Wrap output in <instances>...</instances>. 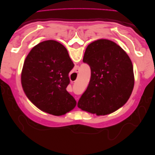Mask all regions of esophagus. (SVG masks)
<instances>
[{
  "instance_id": "esophagus-1",
  "label": "esophagus",
  "mask_w": 155,
  "mask_h": 155,
  "mask_svg": "<svg viewBox=\"0 0 155 155\" xmlns=\"http://www.w3.org/2000/svg\"><path fill=\"white\" fill-rule=\"evenodd\" d=\"M79 72V68H76V71H75V72L76 73H78ZM76 101H77V102L78 101V98H77L76 99Z\"/></svg>"
}]
</instances>
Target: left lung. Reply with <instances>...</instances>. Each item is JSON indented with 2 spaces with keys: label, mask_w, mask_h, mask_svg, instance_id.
I'll use <instances>...</instances> for the list:
<instances>
[{
  "label": "left lung",
  "mask_w": 155,
  "mask_h": 155,
  "mask_svg": "<svg viewBox=\"0 0 155 155\" xmlns=\"http://www.w3.org/2000/svg\"><path fill=\"white\" fill-rule=\"evenodd\" d=\"M83 61L90 66L91 77L78 101L79 109L106 115L127 101L134 84L133 67L119 45L107 39L94 41L87 47Z\"/></svg>",
  "instance_id": "obj_1"
}]
</instances>
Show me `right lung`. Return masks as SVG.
Segmentation results:
<instances>
[{"instance_id": "obj_1", "label": "right lung", "mask_w": 155, "mask_h": 155, "mask_svg": "<svg viewBox=\"0 0 155 155\" xmlns=\"http://www.w3.org/2000/svg\"><path fill=\"white\" fill-rule=\"evenodd\" d=\"M74 67L67 50L58 42L48 40L37 45L27 55L21 73L26 96L39 109L54 116L72 110L76 101L66 88Z\"/></svg>"}]
</instances>
